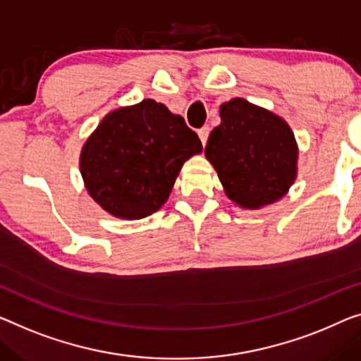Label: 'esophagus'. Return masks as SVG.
Segmentation results:
<instances>
[{
  "label": "esophagus",
  "mask_w": 361,
  "mask_h": 361,
  "mask_svg": "<svg viewBox=\"0 0 361 361\" xmlns=\"http://www.w3.org/2000/svg\"><path fill=\"white\" fill-rule=\"evenodd\" d=\"M209 133H211V129H209L207 126H204V128H201V129H199V131H197L199 139H201V142L204 144V146H206V142H207Z\"/></svg>",
  "instance_id": "1"
}]
</instances>
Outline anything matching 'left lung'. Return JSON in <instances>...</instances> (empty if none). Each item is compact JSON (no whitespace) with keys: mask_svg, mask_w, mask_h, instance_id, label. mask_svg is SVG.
I'll return each mask as SVG.
<instances>
[{"mask_svg":"<svg viewBox=\"0 0 361 361\" xmlns=\"http://www.w3.org/2000/svg\"><path fill=\"white\" fill-rule=\"evenodd\" d=\"M220 120L209 136L206 157L228 199L243 209H259L287 195L298 160L287 121L245 99L220 105Z\"/></svg>","mask_w":361,"mask_h":361,"instance_id":"1","label":"left lung"}]
</instances>
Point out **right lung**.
Here are the masks:
<instances>
[{
	"mask_svg": "<svg viewBox=\"0 0 361 361\" xmlns=\"http://www.w3.org/2000/svg\"><path fill=\"white\" fill-rule=\"evenodd\" d=\"M202 152L197 134L152 99L106 115L80 150L85 190L118 219L147 217L164 206L183 164Z\"/></svg>",
	"mask_w": 361,
	"mask_h": 361,
	"instance_id": "right-lung-1",
	"label": "right lung"
}]
</instances>
